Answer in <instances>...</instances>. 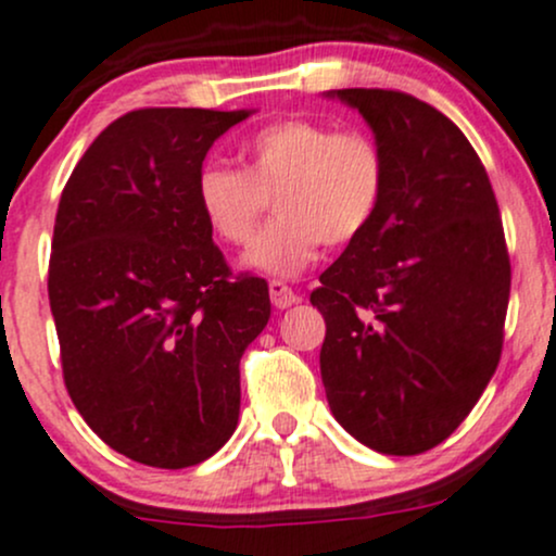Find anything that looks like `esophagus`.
Instances as JSON below:
<instances>
[{"mask_svg":"<svg viewBox=\"0 0 556 556\" xmlns=\"http://www.w3.org/2000/svg\"><path fill=\"white\" fill-rule=\"evenodd\" d=\"M268 295H271V303L277 308H290L292 303L301 301V298H298V292L288 288L285 282H279V279H271V282H268Z\"/></svg>","mask_w":556,"mask_h":556,"instance_id":"1","label":"esophagus"}]
</instances>
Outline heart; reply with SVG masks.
<instances>
[{
	"instance_id": "heart-1",
	"label": "heart",
	"mask_w": 556,
	"mask_h": 556,
	"mask_svg": "<svg viewBox=\"0 0 556 556\" xmlns=\"http://www.w3.org/2000/svg\"><path fill=\"white\" fill-rule=\"evenodd\" d=\"M240 168L208 163L194 198L213 235L248 245L274 200L279 216L242 255L250 271L295 279L321 242L345 248L367 235L388 194V157L375 137L306 118H282L240 144Z\"/></svg>"
}]
</instances>
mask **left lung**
<instances>
[{"label": "left lung", "instance_id": "left-lung-1", "mask_svg": "<svg viewBox=\"0 0 556 556\" xmlns=\"http://www.w3.org/2000/svg\"><path fill=\"white\" fill-rule=\"evenodd\" d=\"M388 157L367 235L319 277L321 382L364 446L414 456L443 443L498 367L511 268L496 194L441 110L390 89H334Z\"/></svg>", "mask_w": 556, "mask_h": 556}]
</instances>
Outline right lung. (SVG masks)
<instances>
[{
  "label": "right lung",
  "instance_id": "1",
  "mask_svg": "<svg viewBox=\"0 0 556 556\" xmlns=\"http://www.w3.org/2000/svg\"><path fill=\"white\" fill-rule=\"evenodd\" d=\"M250 113L131 110L89 144L60 198L47 288L65 388L139 465H200L240 417V358L271 316L268 285L231 279L194 179Z\"/></svg>",
  "mask_w": 556,
  "mask_h": 556
}]
</instances>
